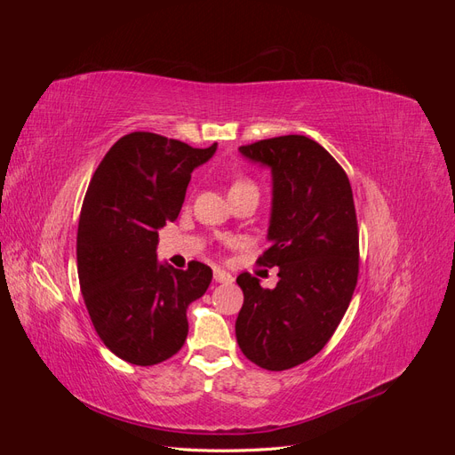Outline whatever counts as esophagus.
<instances>
[{"label": "esophagus", "instance_id": "1", "mask_svg": "<svg viewBox=\"0 0 455 455\" xmlns=\"http://www.w3.org/2000/svg\"><path fill=\"white\" fill-rule=\"evenodd\" d=\"M214 281H216V283H226V284H231V283H233V277H231V275H229L228 271L216 267V269H214Z\"/></svg>", "mask_w": 455, "mask_h": 455}]
</instances>
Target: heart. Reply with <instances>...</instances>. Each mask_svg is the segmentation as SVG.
<instances>
[{
	"instance_id": "obj_1",
	"label": "heart",
	"mask_w": 455,
	"mask_h": 455,
	"mask_svg": "<svg viewBox=\"0 0 455 455\" xmlns=\"http://www.w3.org/2000/svg\"><path fill=\"white\" fill-rule=\"evenodd\" d=\"M241 188H256V186L251 180H244V178H239V180H235V182L231 184V189H241Z\"/></svg>"
}]
</instances>
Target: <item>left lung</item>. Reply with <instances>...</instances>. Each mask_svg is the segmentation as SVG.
I'll list each match as a JSON object with an SVG mask.
<instances>
[{
  "mask_svg": "<svg viewBox=\"0 0 455 455\" xmlns=\"http://www.w3.org/2000/svg\"><path fill=\"white\" fill-rule=\"evenodd\" d=\"M273 174L269 246L256 264L279 267V283L261 288L251 273L235 323L246 359L271 371L306 363L336 332L359 279V226L341 164L301 134L239 148Z\"/></svg>",
  "mask_w": 455,
  "mask_h": 455,
  "instance_id": "obj_1",
  "label": "left lung"
}]
</instances>
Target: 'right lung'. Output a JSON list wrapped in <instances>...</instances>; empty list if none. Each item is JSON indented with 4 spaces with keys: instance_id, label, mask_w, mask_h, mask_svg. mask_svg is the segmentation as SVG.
<instances>
[{
    "instance_id": "obj_1",
    "label": "right lung",
    "mask_w": 455,
    "mask_h": 455,
    "mask_svg": "<svg viewBox=\"0 0 455 455\" xmlns=\"http://www.w3.org/2000/svg\"><path fill=\"white\" fill-rule=\"evenodd\" d=\"M209 148L156 132H131L94 171L77 228V275L96 334L119 359L154 366L182 349L186 309L212 281V269L161 266L159 229L180 214L196 167Z\"/></svg>"
}]
</instances>
